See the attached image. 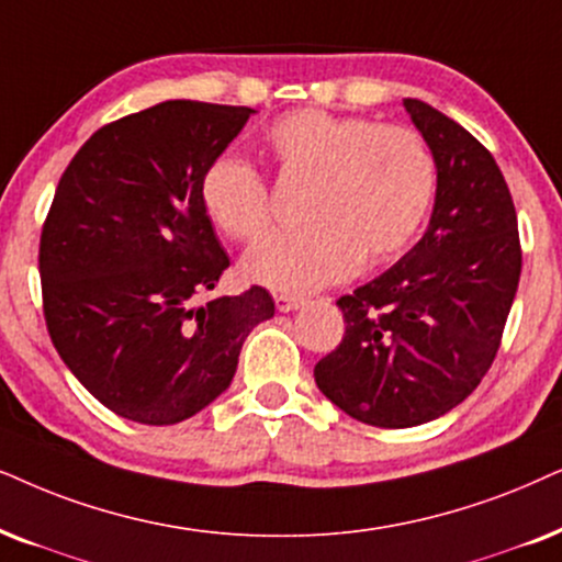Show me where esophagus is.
<instances>
[{
  "instance_id": "1",
  "label": "esophagus",
  "mask_w": 562,
  "mask_h": 562,
  "mask_svg": "<svg viewBox=\"0 0 562 562\" xmlns=\"http://www.w3.org/2000/svg\"><path fill=\"white\" fill-rule=\"evenodd\" d=\"M273 302H276V310H279V312H296L299 307H304V299L302 296H291V294H276Z\"/></svg>"
}]
</instances>
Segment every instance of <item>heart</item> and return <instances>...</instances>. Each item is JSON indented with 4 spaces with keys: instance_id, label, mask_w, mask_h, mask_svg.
<instances>
[{
    "instance_id": "1",
    "label": "heart",
    "mask_w": 562,
    "mask_h": 562,
    "mask_svg": "<svg viewBox=\"0 0 562 562\" xmlns=\"http://www.w3.org/2000/svg\"><path fill=\"white\" fill-rule=\"evenodd\" d=\"M283 172L310 175L307 227L271 232L243 258V273L276 291L323 289L411 243L436 188V165L420 134L356 115L304 108L266 131ZM201 201L224 235L250 243L271 222L260 172L237 155H218L201 180Z\"/></svg>"
}]
</instances>
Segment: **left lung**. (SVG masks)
<instances>
[{"instance_id": "8db88e82", "label": "left lung", "mask_w": 562, "mask_h": 562, "mask_svg": "<svg viewBox=\"0 0 562 562\" xmlns=\"http://www.w3.org/2000/svg\"><path fill=\"white\" fill-rule=\"evenodd\" d=\"M436 165L424 237L340 296L346 335L315 367L340 411L379 428L436 420L472 395L498 353L521 276L512 193L491 151L424 100H403Z\"/></svg>"}]
</instances>
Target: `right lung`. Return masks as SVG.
Listing matches in <instances>:
<instances>
[{
  "instance_id": "add662e5",
  "label": "right lung",
  "mask_w": 562,
  "mask_h": 562,
  "mask_svg": "<svg viewBox=\"0 0 562 562\" xmlns=\"http://www.w3.org/2000/svg\"><path fill=\"white\" fill-rule=\"evenodd\" d=\"M255 111L167 100L87 138L41 235L43 312L58 356L108 411L172 426L232 384L266 289L199 299L229 266L201 201L206 167Z\"/></svg>"
}]
</instances>
